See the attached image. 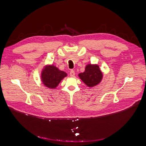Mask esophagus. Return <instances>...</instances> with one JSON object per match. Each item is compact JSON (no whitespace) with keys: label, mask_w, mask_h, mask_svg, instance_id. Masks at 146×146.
<instances>
[{"label":"esophagus","mask_w":146,"mask_h":146,"mask_svg":"<svg viewBox=\"0 0 146 146\" xmlns=\"http://www.w3.org/2000/svg\"><path fill=\"white\" fill-rule=\"evenodd\" d=\"M69 75H70V77H74V76H75V72H74V70H70Z\"/></svg>","instance_id":"obj_1"}]
</instances>
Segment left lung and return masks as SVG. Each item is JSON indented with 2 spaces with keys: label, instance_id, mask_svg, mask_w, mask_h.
<instances>
[{
  "label": "left lung",
  "instance_id": "8db88e82",
  "mask_svg": "<svg viewBox=\"0 0 146 146\" xmlns=\"http://www.w3.org/2000/svg\"><path fill=\"white\" fill-rule=\"evenodd\" d=\"M79 77L88 87H93L100 82L103 77L102 72L98 64H88L85 72L78 74Z\"/></svg>",
  "mask_w": 146,
  "mask_h": 146
}]
</instances>
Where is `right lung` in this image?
Listing matches in <instances>:
<instances>
[{"label":"right lung","instance_id":"add662e5","mask_svg":"<svg viewBox=\"0 0 146 146\" xmlns=\"http://www.w3.org/2000/svg\"><path fill=\"white\" fill-rule=\"evenodd\" d=\"M66 76L67 74L65 72L60 70L54 65H48L42 69L41 80L46 87L54 89Z\"/></svg>","mask_w":146,"mask_h":146}]
</instances>
